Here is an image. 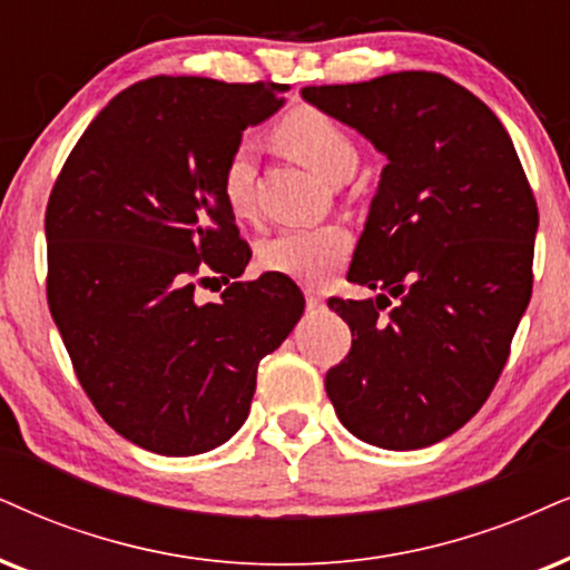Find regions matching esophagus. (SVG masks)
<instances>
[{"label":"esophagus","instance_id":"34e87169","mask_svg":"<svg viewBox=\"0 0 570 570\" xmlns=\"http://www.w3.org/2000/svg\"><path fill=\"white\" fill-rule=\"evenodd\" d=\"M305 302H307V309H321L323 307V297H321L318 292H313V289L305 292Z\"/></svg>","mask_w":570,"mask_h":570}]
</instances>
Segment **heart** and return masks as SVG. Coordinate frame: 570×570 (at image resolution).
Returning a JSON list of instances; mask_svg holds the SVG:
<instances>
[{
  "label": "heart",
  "instance_id": "heart-1",
  "mask_svg": "<svg viewBox=\"0 0 570 570\" xmlns=\"http://www.w3.org/2000/svg\"><path fill=\"white\" fill-rule=\"evenodd\" d=\"M271 136L286 155L331 181L350 176L357 163V147L347 128L318 107L302 105L281 115ZM220 197L236 218H249L255 213V163L247 144L232 149L223 163ZM350 252L352 236L347 228L315 226L276 234L265 242L261 257L271 273L321 286L344 268Z\"/></svg>",
  "mask_w": 570,
  "mask_h": 570
}]
</instances>
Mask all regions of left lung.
I'll list each match as a JSON object with an SVG mask.
<instances>
[{
    "mask_svg": "<svg viewBox=\"0 0 570 570\" xmlns=\"http://www.w3.org/2000/svg\"><path fill=\"white\" fill-rule=\"evenodd\" d=\"M302 97L386 155L347 281L331 297L352 347L328 368L338 421L384 450H417L479 413L534 286V191L500 118L434 70L305 86Z\"/></svg>",
    "mask_w": 570,
    "mask_h": 570,
    "instance_id": "obj_1",
    "label": "left lung"
}]
</instances>
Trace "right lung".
<instances>
[{
    "label": "right lung",
    "instance_id": "right-lung-1",
    "mask_svg": "<svg viewBox=\"0 0 570 570\" xmlns=\"http://www.w3.org/2000/svg\"><path fill=\"white\" fill-rule=\"evenodd\" d=\"M284 91L144 78L91 120L49 194V313L107 426L157 455H199L239 431L257 365L305 309L292 278L236 281L252 249L220 197L223 163ZM218 277L222 299L197 303Z\"/></svg>",
    "mask_w": 570,
    "mask_h": 570
}]
</instances>
